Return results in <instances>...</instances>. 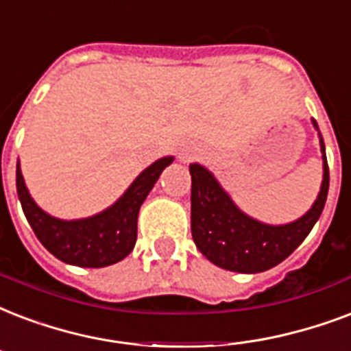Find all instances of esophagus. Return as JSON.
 Instances as JSON below:
<instances>
[{
  "mask_svg": "<svg viewBox=\"0 0 351 351\" xmlns=\"http://www.w3.org/2000/svg\"><path fill=\"white\" fill-rule=\"evenodd\" d=\"M182 162H187V160H189V158H191V154H182Z\"/></svg>",
  "mask_w": 351,
  "mask_h": 351,
  "instance_id": "obj_1",
  "label": "esophagus"
}]
</instances>
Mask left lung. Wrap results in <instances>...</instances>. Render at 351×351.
<instances>
[{
  "label": "left lung",
  "instance_id": "1",
  "mask_svg": "<svg viewBox=\"0 0 351 351\" xmlns=\"http://www.w3.org/2000/svg\"><path fill=\"white\" fill-rule=\"evenodd\" d=\"M313 127L318 130L317 121ZM320 138L322 152V186L311 210L289 224H265L248 217L235 206L217 178L200 164L189 165L191 175V235L202 256L221 269L245 274L269 271L300 247L324 210L330 169L326 145Z\"/></svg>",
  "mask_w": 351,
  "mask_h": 351
}]
</instances>
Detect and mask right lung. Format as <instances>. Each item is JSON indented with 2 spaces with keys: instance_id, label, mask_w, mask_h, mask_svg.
<instances>
[{
  "instance_id": "obj_1",
  "label": "right lung",
  "mask_w": 351,
  "mask_h": 351,
  "mask_svg": "<svg viewBox=\"0 0 351 351\" xmlns=\"http://www.w3.org/2000/svg\"><path fill=\"white\" fill-rule=\"evenodd\" d=\"M175 158L165 156L149 165L110 208L77 221H62L45 213L29 195L20 162L16 164V189L34 235L64 263L99 269L121 261L132 252L138 237V213L162 171Z\"/></svg>"
}]
</instances>
